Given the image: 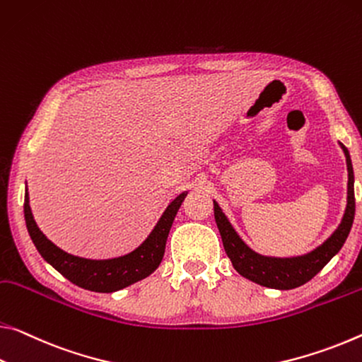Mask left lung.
Returning a JSON list of instances; mask_svg holds the SVG:
<instances>
[{"mask_svg":"<svg viewBox=\"0 0 362 362\" xmlns=\"http://www.w3.org/2000/svg\"><path fill=\"white\" fill-rule=\"evenodd\" d=\"M340 148L345 153L348 169L345 214H343L341 222L338 223L335 232L322 245H319L317 248H314L306 255L275 257L256 253L253 248H250L243 242V238L235 230L228 217L223 214L221 206L214 202V219L221 232L223 250L230 257L233 269L240 275H243L245 279L257 285L267 286V288L291 290L309 282L341 250L354 221V172L348 148L343 143H340Z\"/></svg>","mask_w":362,"mask_h":362,"instance_id":"left-lung-1","label":"left lung"}]
</instances>
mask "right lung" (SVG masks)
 <instances>
[{
    "instance_id": "1",
    "label": "right lung",
    "mask_w": 362,
    "mask_h": 362,
    "mask_svg": "<svg viewBox=\"0 0 362 362\" xmlns=\"http://www.w3.org/2000/svg\"><path fill=\"white\" fill-rule=\"evenodd\" d=\"M187 193L188 192H182L179 197L172 199L145 242L130 253L111 257V259H87V257L74 256L48 240L33 219L27 187L24 202L25 226L38 253L67 280H71L80 288L98 291V293H112V291L122 290L125 286L139 282L156 271L163 261L172 222Z\"/></svg>"
}]
</instances>
